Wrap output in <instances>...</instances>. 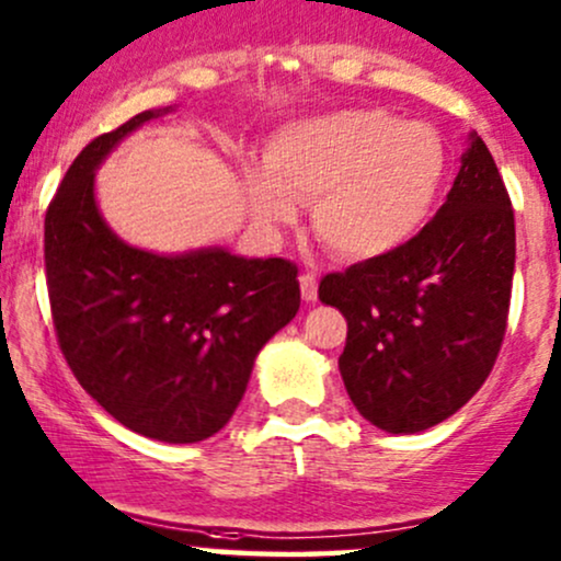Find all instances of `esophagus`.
I'll list each match as a JSON object with an SVG mask.
<instances>
[{"label": "esophagus", "instance_id": "esophagus-1", "mask_svg": "<svg viewBox=\"0 0 561 561\" xmlns=\"http://www.w3.org/2000/svg\"><path fill=\"white\" fill-rule=\"evenodd\" d=\"M299 286H301V299L305 301L318 299V275L307 270V273L299 275Z\"/></svg>", "mask_w": 561, "mask_h": 561}]
</instances>
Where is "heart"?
I'll return each mask as SVG.
<instances>
[{"label":"heart","instance_id":"b5f03b06","mask_svg":"<svg viewBox=\"0 0 561 561\" xmlns=\"http://www.w3.org/2000/svg\"><path fill=\"white\" fill-rule=\"evenodd\" d=\"M446 173V151L425 123L383 110H339L291 123L273 138L267 168L247 173L262 226H288L312 202V228L346 260L388 254L423 226Z\"/></svg>","mask_w":561,"mask_h":561}]
</instances>
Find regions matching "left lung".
Segmentation results:
<instances>
[{
  "label": "left lung",
  "instance_id": "1",
  "mask_svg": "<svg viewBox=\"0 0 561 561\" xmlns=\"http://www.w3.org/2000/svg\"><path fill=\"white\" fill-rule=\"evenodd\" d=\"M515 275V209L489 147L470 134L454 186L414 239L331 273L320 301L344 312L339 370L386 433L444 423L499 357Z\"/></svg>",
  "mask_w": 561,
  "mask_h": 561
}]
</instances>
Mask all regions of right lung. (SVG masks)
Instances as JSON below:
<instances>
[{"label":"right lung","instance_id":"1","mask_svg":"<svg viewBox=\"0 0 561 561\" xmlns=\"http://www.w3.org/2000/svg\"><path fill=\"white\" fill-rule=\"evenodd\" d=\"M162 112H138L72 160L44 217L46 288L83 391L134 433L196 444L233 417L260 348L299 312V270L217 247L162 256L112 233L94 170Z\"/></svg>","mask_w":561,"mask_h":561}]
</instances>
